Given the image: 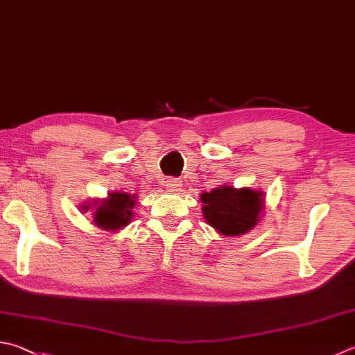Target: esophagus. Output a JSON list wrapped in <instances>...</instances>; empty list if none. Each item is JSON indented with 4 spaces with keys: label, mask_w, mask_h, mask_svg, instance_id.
I'll use <instances>...</instances> for the list:
<instances>
[{
    "label": "esophagus",
    "mask_w": 355,
    "mask_h": 355,
    "mask_svg": "<svg viewBox=\"0 0 355 355\" xmlns=\"http://www.w3.org/2000/svg\"><path fill=\"white\" fill-rule=\"evenodd\" d=\"M180 180H178L176 178H170L168 180H166L165 182V187H166V191H170V193H176V191H179V189H180Z\"/></svg>",
    "instance_id": "obj_1"
}]
</instances>
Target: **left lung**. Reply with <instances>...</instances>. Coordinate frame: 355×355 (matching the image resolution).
<instances>
[{"label": "left lung", "instance_id": "left-lung-1", "mask_svg": "<svg viewBox=\"0 0 355 355\" xmlns=\"http://www.w3.org/2000/svg\"><path fill=\"white\" fill-rule=\"evenodd\" d=\"M264 200L266 195L263 190L220 185L211 191L200 193V210L207 224L219 235L239 236L258 225L263 218Z\"/></svg>", "mask_w": 355, "mask_h": 355}]
</instances>
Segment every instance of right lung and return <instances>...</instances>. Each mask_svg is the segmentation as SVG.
<instances>
[{
    "label": "right lung",
    "mask_w": 355,
    "mask_h": 355,
    "mask_svg": "<svg viewBox=\"0 0 355 355\" xmlns=\"http://www.w3.org/2000/svg\"><path fill=\"white\" fill-rule=\"evenodd\" d=\"M137 193L131 195V193L125 191H111L108 196L103 199H94L92 204L86 202L83 204L82 210H94L92 211V218H94V223L98 229L106 230V232H119L122 230L123 227L128 225L132 216H135V207L137 200Z\"/></svg>",
    "instance_id": "obj_1"
}]
</instances>
